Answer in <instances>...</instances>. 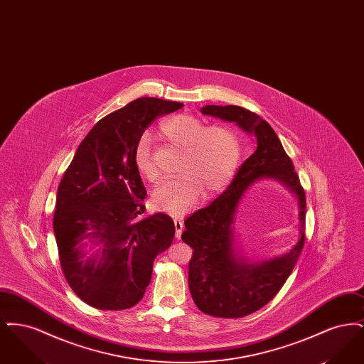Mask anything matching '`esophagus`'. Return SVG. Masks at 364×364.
<instances>
[{
	"label": "esophagus",
	"instance_id": "obj_1",
	"mask_svg": "<svg viewBox=\"0 0 364 364\" xmlns=\"http://www.w3.org/2000/svg\"><path fill=\"white\" fill-rule=\"evenodd\" d=\"M174 229H176V237L180 239L181 237V233H183V229H184V223L180 220V218H174Z\"/></svg>",
	"mask_w": 364,
	"mask_h": 364
}]
</instances>
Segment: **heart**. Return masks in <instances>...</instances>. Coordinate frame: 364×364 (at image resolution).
Here are the masks:
<instances>
[{
  "mask_svg": "<svg viewBox=\"0 0 364 364\" xmlns=\"http://www.w3.org/2000/svg\"><path fill=\"white\" fill-rule=\"evenodd\" d=\"M161 134L183 149L180 172L153 192L154 208L183 215L202 196L224 188L240 158L237 135L224 125L206 127L199 119L178 114L161 124ZM151 136L143 134L135 146L134 159L139 173L149 181L158 178L151 156Z\"/></svg>",
  "mask_w": 364,
  "mask_h": 364,
  "instance_id": "obj_1",
  "label": "heart"
}]
</instances>
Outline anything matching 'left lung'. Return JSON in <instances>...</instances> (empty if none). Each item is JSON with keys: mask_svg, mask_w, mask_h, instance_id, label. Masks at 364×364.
<instances>
[{"mask_svg": "<svg viewBox=\"0 0 364 364\" xmlns=\"http://www.w3.org/2000/svg\"><path fill=\"white\" fill-rule=\"evenodd\" d=\"M202 114L235 122L257 140L233 181L215 200L186 220L183 242L193 248L188 284L198 309L211 316L242 318L266 306L294 270L304 244L306 195L277 134L258 114L240 106L206 105ZM263 178L291 190L299 208V240L288 253L264 261L247 260L235 247L234 220L242 196Z\"/></svg>", "mask_w": 364, "mask_h": 364, "instance_id": "obj_1", "label": "left lung"}]
</instances>
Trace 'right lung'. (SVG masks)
<instances>
[{"label":"right lung","mask_w":364,"mask_h":364,"mask_svg":"<svg viewBox=\"0 0 364 364\" xmlns=\"http://www.w3.org/2000/svg\"><path fill=\"white\" fill-rule=\"evenodd\" d=\"M183 104L143 97L105 116L79 144L63 176L53 230L63 273L85 303L127 310L140 301L158 254L174 239L172 218L143 215L147 192L134 151L156 117ZM99 251L86 257V247Z\"/></svg>","instance_id":"1"}]
</instances>
